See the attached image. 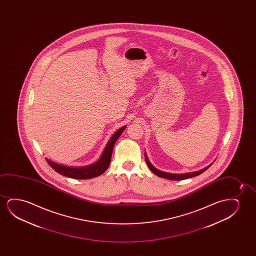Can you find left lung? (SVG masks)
Instances as JSON below:
<instances>
[{"instance_id": "obj_1", "label": "left lung", "mask_w": 256, "mask_h": 256, "mask_svg": "<svg viewBox=\"0 0 256 256\" xmlns=\"http://www.w3.org/2000/svg\"><path fill=\"white\" fill-rule=\"evenodd\" d=\"M145 161H146L148 167L150 168V170L151 172H153L154 174L158 176L159 178H164L170 179V180H184V179L190 178L200 175L201 173L206 172L207 168H209L210 165H212L210 164L209 166H207L206 168H203V170H200L198 172H190V173H186V174H172V173H167V172L159 170H158V168L154 167L153 165L151 164L150 162L148 161V159L146 152H145Z\"/></svg>"}]
</instances>
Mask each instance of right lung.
<instances>
[{
    "instance_id": "add662e5",
    "label": "right lung",
    "mask_w": 256,
    "mask_h": 256,
    "mask_svg": "<svg viewBox=\"0 0 256 256\" xmlns=\"http://www.w3.org/2000/svg\"><path fill=\"white\" fill-rule=\"evenodd\" d=\"M125 128H126V126H123L116 131L106 144L100 158L92 165L76 168V167H68L64 165L58 164L54 162L50 161L49 159H46V161L55 172L60 173L61 175L70 178L90 179L98 176L103 174L108 168L110 162H111V158H112L114 146L116 144V140L122 134Z\"/></svg>"
}]
</instances>
